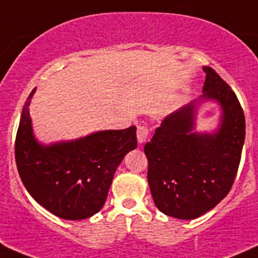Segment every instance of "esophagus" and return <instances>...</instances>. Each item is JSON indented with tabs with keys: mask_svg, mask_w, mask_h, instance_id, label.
I'll use <instances>...</instances> for the list:
<instances>
[{
	"mask_svg": "<svg viewBox=\"0 0 258 258\" xmlns=\"http://www.w3.org/2000/svg\"><path fill=\"white\" fill-rule=\"evenodd\" d=\"M148 139V128L146 126L137 127V141L139 144H144Z\"/></svg>",
	"mask_w": 258,
	"mask_h": 258,
	"instance_id": "obj_1",
	"label": "esophagus"
}]
</instances>
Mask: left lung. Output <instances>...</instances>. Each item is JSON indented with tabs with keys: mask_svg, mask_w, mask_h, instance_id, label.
I'll use <instances>...</instances> for the list:
<instances>
[{
	"mask_svg": "<svg viewBox=\"0 0 258 258\" xmlns=\"http://www.w3.org/2000/svg\"><path fill=\"white\" fill-rule=\"evenodd\" d=\"M204 95L168 114L145 145L147 179L157 209L179 220H194L220 204L230 192L241 161L246 134L237 96L211 67H204ZM213 99L221 106L215 134L193 131L197 103Z\"/></svg>",
	"mask_w": 258,
	"mask_h": 258,
	"instance_id": "obj_1",
	"label": "left lung"
}]
</instances>
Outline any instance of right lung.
<instances>
[{"mask_svg":"<svg viewBox=\"0 0 258 258\" xmlns=\"http://www.w3.org/2000/svg\"><path fill=\"white\" fill-rule=\"evenodd\" d=\"M35 91L22 108L15 142L20 177L28 194L51 213L64 220H85L102 209L117 167L137 147L136 127L38 144L28 111Z\"/></svg>","mask_w":258,"mask_h":258,"instance_id":"obj_1","label":"right lung"}]
</instances>
